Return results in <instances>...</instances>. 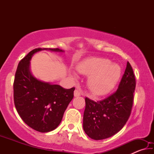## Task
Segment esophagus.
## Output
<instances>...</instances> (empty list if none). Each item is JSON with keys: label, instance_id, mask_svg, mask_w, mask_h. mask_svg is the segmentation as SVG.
I'll list each match as a JSON object with an SVG mask.
<instances>
[{"label": "esophagus", "instance_id": "esophagus-1", "mask_svg": "<svg viewBox=\"0 0 154 154\" xmlns=\"http://www.w3.org/2000/svg\"><path fill=\"white\" fill-rule=\"evenodd\" d=\"M82 95V92L79 90H75V92H74V96H75V97H77V96H79Z\"/></svg>", "mask_w": 154, "mask_h": 154}]
</instances>
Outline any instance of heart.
Returning a JSON list of instances; mask_svg holds the SVG:
<instances>
[{"label":"heart","mask_w":154,"mask_h":154,"mask_svg":"<svg viewBox=\"0 0 154 154\" xmlns=\"http://www.w3.org/2000/svg\"><path fill=\"white\" fill-rule=\"evenodd\" d=\"M79 73L89 76L88 85L90 90L96 95L109 92L114 88L121 76V68L118 64L112 63L110 60L103 58H90L85 60L77 66ZM71 76L77 79L73 71Z\"/></svg>","instance_id":"obj_1"}]
</instances>
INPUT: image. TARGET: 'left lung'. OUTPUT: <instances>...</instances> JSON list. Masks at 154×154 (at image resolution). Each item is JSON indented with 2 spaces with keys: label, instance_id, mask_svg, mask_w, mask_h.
I'll list each match as a JSON object with an SVG mask.
<instances>
[{
  "label": "left lung",
  "instance_id": "8db88e82",
  "mask_svg": "<svg viewBox=\"0 0 154 154\" xmlns=\"http://www.w3.org/2000/svg\"><path fill=\"white\" fill-rule=\"evenodd\" d=\"M135 87L133 70L128 62L116 92L98 102L85 98L83 121L85 134L94 140H102L121 130L131 113Z\"/></svg>",
  "mask_w": 154,
  "mask_h": 154
}]
</instances>
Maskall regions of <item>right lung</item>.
<instances>
[{
    "mask_svg": "<svg viewBox=\"0 0 154 154\" xmlns=\"http://www.w3.org/2000/svg\"><path fill=\"white\" fill-rule=\"evenodd\" d=\"M49 50L64 52L58 48H37L29 52L19 64L14 83L15 108L28 126L40 132H48L59 126L75 88L65 89L36 79L30 71V60L36 52Z\"/></svg>",
    "mask_w": 154,
    "mask_h": 154,
    "instance_id": "add662e5",
    "label": "right lung"
}]
</instances>
